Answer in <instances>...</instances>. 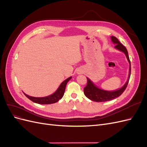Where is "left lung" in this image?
<instances>
[{
  "label": "left lung",
  "instance_id": "1",
  "mask_svg": "<svg viewBox=\"0 0 147 147\" xmlns=\"http://www.w3.org/2000/svg\"><path fill=\"white\" fill-rule=\"evenodd\" d=\"M111 39H112V41L113 42V43L116 44L115 48L118 49L119 50H121V51L124 53V54L126 55V56L130 64L129 75L128 80L127 82L125 83V84H124L121 89L114 91H107L100 90V89L96 86L90 79L88 78H86L87 84H86V86L84 88V90H83L84 94L88 99H90V100L95 101V102L109 101L117 98V97H119V96H121V94H122V93L125 91V90L126 89L129 83V78H130L131 62L129 60V56H128V53L126 48L125 47L119 42V41L118 40L117 37L112 36L111 37Z\"/></svg>",
  "mask_w": 147,
  "mask_h": 147
}]
</instances>
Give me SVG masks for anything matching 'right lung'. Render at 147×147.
<instances>
[{
	"mask_svg": "<svg viewBox=\"0 0 147 147\" xmlns=\"http://www.w3.org/2000/svg\"><path fill=\"white\" fill-rule=\"evenodd\" d=\"M72 77H69L67 79H66L63 83L61 84V85L57 89V91L54 93V94L47 96L44 97H34L32 96H29L27 94H24V95L28 97L29 99H30L31 101H32L35 103H37L39 104H54L59 101L63 96H64L66 84L67 82L70 80Z\"/></svg>",
	"mask_w": 147,
	"mask_h": 147,
	"instance_id": "1",
	"label": "right lung"
}]
</instances>
